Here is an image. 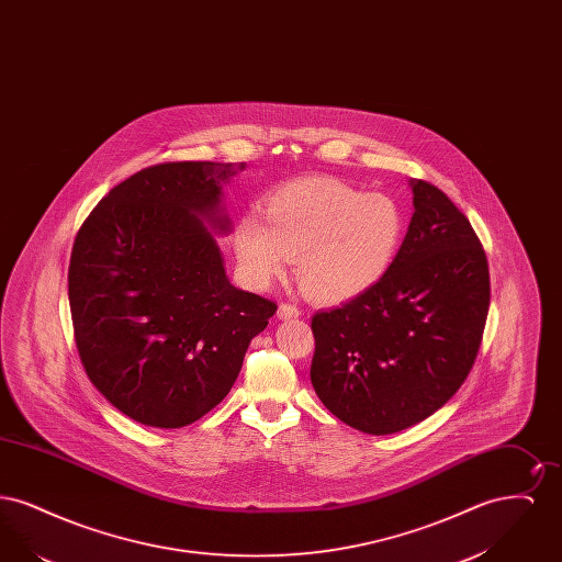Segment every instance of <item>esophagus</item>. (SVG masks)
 <instances>
[{
	"instance_id": "1",
	"label": "esophagus",
	"mask_w": 562,
	"mask_h": 562,
	"mask_svg": "<svg viewBox=\"0 0 562 562\" xmlns=\"http://www.w3.org/2000/svg\"><path fill=\"white\" fill-rule=\"evenodd\" d=\"M299 310L291 305V303H282L280 307H278V321H293V318H299Z\"/></svg>"
}]
</instances>
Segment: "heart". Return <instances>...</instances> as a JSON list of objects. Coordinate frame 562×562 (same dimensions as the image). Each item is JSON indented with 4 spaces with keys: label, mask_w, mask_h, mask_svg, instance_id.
<instances>
[{
    "label": "heart",
    "mask_w": 562,
    "mask_h": 562,
    "mask_svg": "<svg viewBox=\"0 0 562 562\" xmlns=\"http://www.w3.org/2000/svg\"><path fill=\"white\" fill-rule=\"evenodd\" d=\"M402 236L404 214L394 198L316 177L276 189L263 218L241 214L234 248L255 286L282 276L289 259L303 293L339 303L373 289L392 268Z\"/></svg>",
    "instance_id": "obj_1"
}]
</instances>
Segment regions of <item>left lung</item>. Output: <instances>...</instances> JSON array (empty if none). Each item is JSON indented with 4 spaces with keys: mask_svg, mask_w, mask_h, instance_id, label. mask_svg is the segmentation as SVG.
<instances>
[{
    "mask_svg": "<svg viewBox=\"0 0 562 562\" xmlns=\"http://www.w3.org/2000/svg\"><path fill=\"white\" fill-rule=\"evenodd\" d=\"M413 216L387 273L312 321V385L344 424L385 436L453 398L481 348L488 266L470 221L426 181L411 179Z\"/></svg>",
    "mask_w": 562,
    "mask_h": 562,
    "instance_id": "obj_1",
    "label": "left lung"
}]
</instances>
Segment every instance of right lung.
<instances>
[{"label": "right lung", "mask_w": 562, "mask_h": 562, "mask_svg": "<svg viewBox=\"0 0 562 562\" xmlns=\"http://www.w3.org/2000/svg\"><path fill=\"white\" fill-rule=\"evenodd\" d=\"M246 164L170 161L111 189L69 263L81 364L117 411L149 428L189 426L223 401L276 303L236 289L216 236L223 189Z\"/></svg>", "instance_id": "add662e5"}]
</instances>
